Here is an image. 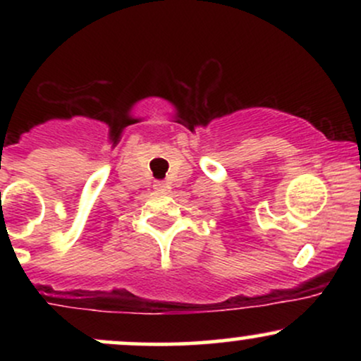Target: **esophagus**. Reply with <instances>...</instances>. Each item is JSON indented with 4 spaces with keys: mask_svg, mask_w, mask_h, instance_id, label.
<instances>
[{
    "mask_svg": "<svg viewBox=\"0 0 361 361\" xmlns=\"http://www.w3.org/2000/svg\"><path fill=\"white\" fill-rule=\"evenodd\" d=\"M154 188L157 190V192H161V193H164L168 190V186H166V183H163V181H157V183L154 185Z\"/></svg>",
    "mask_w": 361,
    "mask_h": 361,
    "instance_id": "obj_1",
    "label": "esophagus"
}]
</instances>
